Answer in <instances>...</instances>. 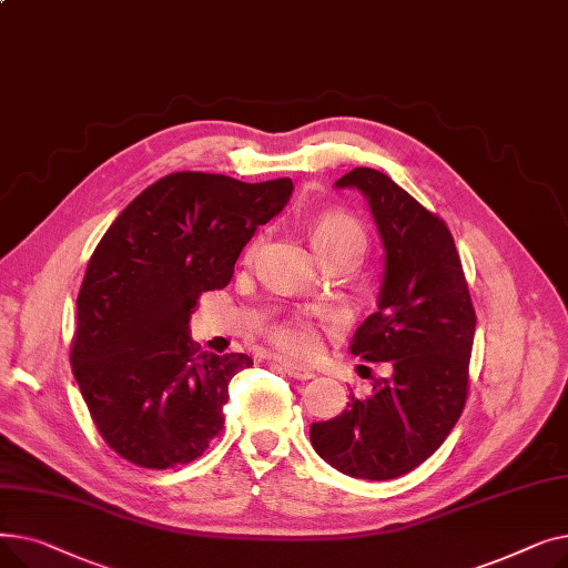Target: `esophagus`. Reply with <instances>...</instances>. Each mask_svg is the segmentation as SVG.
<instances>
[{"instance_id":"34e87169","label":"esophagus","mask_w":568,"mask_h":568,"mask_svg":"<svg viewBox=\"0 0 568 568\" xmlns=\"http://www.w3.org/2000/svg\"><path fill=\"white\" fill-rule=\"evenodd\" d=\"M281 368L285 371V375L294 377V379H313L315 373L302 364H292V362H281Z\"/></svg>"}]
</instances>
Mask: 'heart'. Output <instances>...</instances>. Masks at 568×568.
I'll list each match as a JSON object with an SVG mask.
<instances>
[{"mask_svg": "<svg viewBox=\"0 0 568 568\" xmlns=\"http://www.w3.org/2000/svg\"><path fill=\"white\" fill-rule=\"evenodd\" d=\"M311 244L322 262L332 260L343 253L362 255L366 236L362 225L356 223L352 216L341 212L322 214L311 223ZM257 239L248 246V255L255 253ZM272 343L283 349L290 356H311L317 349V334L315 326L306 317H287L278 322L272 332H268Z\"/></svg>", "mask_w": 568, "mask_h": 568, "instance_id": "heart-1", "label": "heart"}]
</instances>
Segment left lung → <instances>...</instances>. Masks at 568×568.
<instances>
[{"label":"left lung","mask_w":568,"mask_h":568,"mask_svg":"<svg viewBox=\"0 0 568 568\" xmlns=\"http://www.w3.org/2000/svg\"><path fill=\"white\" fill-rule=\"evenodd\" d=\"M336 189L364 193L384 246L377 311L356 329L349 352L392 362V375L375 379L366 398L349 394L334 419L313 424L311 444L354 479H398L439 449L463 414L476 315L439 216L373 168H354Z\"/></svg>","instance_id":"obj_1"}]
</instances>
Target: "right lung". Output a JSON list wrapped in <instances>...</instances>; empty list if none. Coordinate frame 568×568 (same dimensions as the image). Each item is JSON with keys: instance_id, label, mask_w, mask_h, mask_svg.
<instances>
[{"instance_id": "obj_1", "label": "right lung", "mask_w": 568, "mask_h": 568, "mask_svg": "<svg viewBox=\"0 0 568 568\" xmlns=\"http://www.w3.org/2000/svg\"><path fill=\"white\" fill-rule=\"evenodd\" d=\"M292 189L287 176L246 184L168 174L114 219L89 257L71 366L101 437L124 460L186 465L223 430L230 379L253 362L200 352L189 320L202 292L230 283L239 253Z\"/></svg>"}]
</instances>
